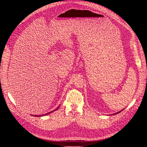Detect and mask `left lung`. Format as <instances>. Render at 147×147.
Segmentation results:
<instances>
[{
  "instance_id": "8db88e82",
  "label": "left lung",
  "mask_w": 147,
  "mask_h": 147,
  "mask_svg": "<svg viewBox=\"0 0 147 147\" xmlns=\"http://www.w3.org/2000/svg\"><path fill=\"white\" fill-rule=\"evenodd\" d=\"M121 111H123V110H121V111H119V112H117V113H113V114H114V115H116V114H117V113H119V112H121Z\"/></svg>"
}]
</instances>
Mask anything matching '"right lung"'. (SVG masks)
Returning a JSON list of instances; mask_svg holds the SVG:
<instances>
[{"label":"right lung","instance_id":"obj_1","mask_svg":"<svg viewBox=\"0 0 147 147\" xmlns=\"http://www.w3.org/2000/svg\"><path fill=\"white\" fill-rule=\"evenodd\" d=\"M60 106H59L58 107H57L56 109H55V110H54L53 111H51V112H48V113H46V114H43V115H32V116H34V117H43V116H45V115H48V114H50V113H52V112H54V111H55V110H57L59 109V107Z\"/></svg>","mask_w":147,"mask_h":147}]
</instances>
